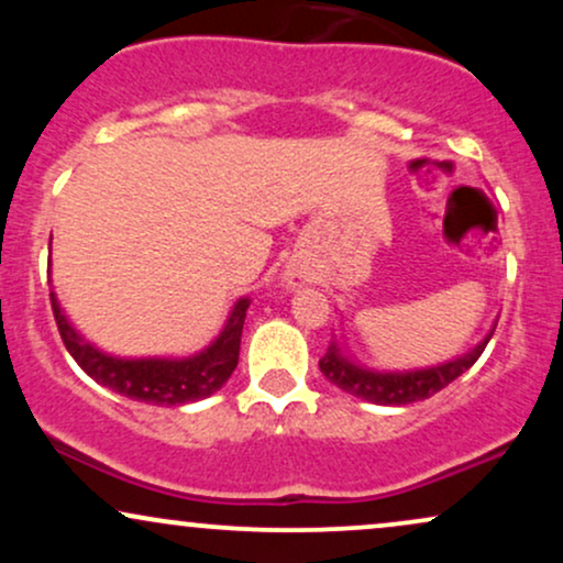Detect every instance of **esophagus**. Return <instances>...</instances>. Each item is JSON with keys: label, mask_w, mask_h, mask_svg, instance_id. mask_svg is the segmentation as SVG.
<instances>
[{"label": "esophagus", "mask_w": 563, "mask_h": 563, "mask_svg": "<svg viewBox=\"0 0 563 563\" xmlns=\"http://www.w3.org/2000/svg\"><path fill=\"white\" fill-rule=\"evenodd\" d=\"M296 277H299V275H290V283H294V280H296ZM294 286H296V283H294Z\"/></svg>", "instance_id": "obj_1"}]
</instances>
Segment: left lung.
Returning a JSON list of instances; mask_svg holds the SVG:
<instances>
[{"label": "left lung", "instance_id": "8db88e82", "mask_svg": "<svg viewBox=\"0 0 563 563\" xmlns=\"http://www.w3.org/2000/svg\"><path fill=\"white\" fill-rule=\"evenodd\" d=\"M495 328L476 344L471 352L461 354V357L450 360V363L423 367V371H405V373H380V371H367V367L352 363L339 344L331 341L328 352L322 354L320 371L322 376L331 380L333 386L344 389L352 397L365 399V402L376 405H412L421 402V399L434 397L437 391H442L444 386H450L452 380L461 378L476 360L482 357L484 346L493 339Z\"/></svg>", "mask_w": 563, "mask_h": 563}]
</instances>
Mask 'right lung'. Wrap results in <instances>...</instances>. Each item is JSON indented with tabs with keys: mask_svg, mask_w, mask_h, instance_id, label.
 <instances>
[{
	"mask_svg": "<svg viewBox=\"0 0 563 563\" xmlns=\"http://www.w3.org/2000/svg\"><path fill=\"white\" fill-rule=\"evenodd\" d=\"M53 301V314L57 331L70 357L97 384L108 386L115 394L147 405H187L196 399L211 397L217 389H222L238 367V354H241V335L245 322V309L251 299H238L232 307L228 325L217 335L211 346H206L200 354L185 360H161V357H142V360H121L89 344L84 335L70 325L63 314L57 296L49 294Z\"/></svg>",
	"mask_w": 563,
	"mask_h": 563,
	"instance_id": "right-lung-1",
	"label": "right lung"
}]
</instances>
